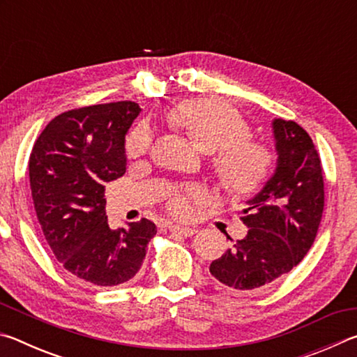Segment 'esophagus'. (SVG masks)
<instances>
[{
	"label": "esophagus",
	"mask_w": 357,
	"mask_h": 357,
	"mask_svg": "<svg viewBox=\"0 0 357 357\" xmlns=\"http://www.w3.org/2000/svg\"><path fill=\"white\" fill-rule=\"evenodd\" d=\"M170 231L172 233H176L181 234V236H185V238H190L193 234L197 233L195 228H190V227H181V225H170Z\"/></svg>",
	"instance_id": "esophagus-1"
}]
</instances>
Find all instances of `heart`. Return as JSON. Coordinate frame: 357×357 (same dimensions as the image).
Returning a JSON list of instances; mask_svg holds the SVG:
<instances>
[{
	"label": "heart",
	"mask_w": 357,
	"mask_h": 357,
	"mask_svg": "<svg viewBox=\"0 0 357 357\" xmlns=\"http://www.w3.org/2000/svg\"><path fill=\"white\" fill-rule=\"evenodd\" d=\"M168 121L198 149L211 155L213 176L228 195H249L269 178L273 154L261 143L249 140V124L229 107L211 100H187L173 108ZM149 148L151 134L143 128L132 130L126 140L130 157L146 154ZM198 198L197 189H173L167 193V206L173 215L187 217Z\"/></svg>",
	"instance_id": "obj_1"
}]
</instances>
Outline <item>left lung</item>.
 <instances>
[{
	"label": "left lung",
	"mask_w": 357,
	"mask_h": 357,
	"mask_svg": "<svg viewBox=\"0 0 357 357\" xmlns=\"http://www.w3.org/2000/svg\"><path fill=\"white\" fill-rule=\"evenodd\" d=\"M273 132L277 167L243 209L245 238L209 266L220 283L244 293L269 287L301 263L324 209L323 168L312 138L294 121L280 118L273 121Z\"/></svg>",
	"instance_id": "1"
}]
</instances>
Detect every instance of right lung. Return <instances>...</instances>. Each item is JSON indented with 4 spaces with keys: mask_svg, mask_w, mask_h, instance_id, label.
<instances>
[{
    "mask_svg": "<svg viewBox=\"0 0 357 357\" xmlns=\"http://www.w3.org/2000/svg\"><path fill=\"white\" fill-rule=\"evenodd\" d=\"M138 113L130 100L64 112L47 124L29 155L34 209L53 255L96 287L135 277L157 233L148 219L112 229L105 214V184L126 173L124 138Z\"/></svg>",
    "mask_w": 357,
    "mask_h": 357,
    "instance_id": "1",
    "label": "right lung"
}]
</instances>
